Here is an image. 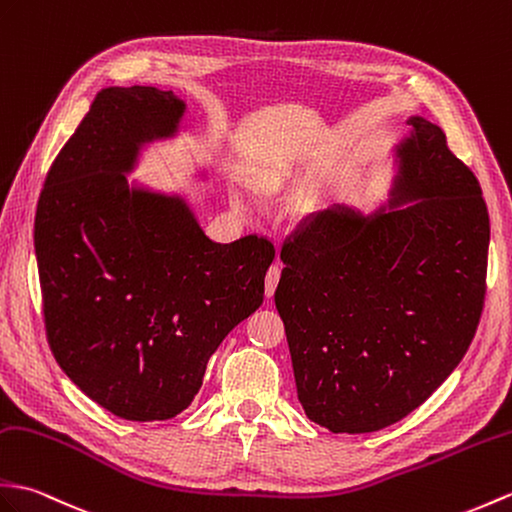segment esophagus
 Listing matches in <instances>:
<instances>
[{
  "label": "esophagus",
  "instance_id": "esophagus-1",
  "mask_svg": "<svg viewBox=\"0 0 512 512\" xmlns=\"http://www.w3.org/2000/svg\"><path fill=\"white\" fill-rule=\"evenodd\" d=\"M279 277H281V268L279 264H272L266 272V296H272L277 290V283H279Z\"/></svg>",
  "mask_w": 512,
  "mask_h": 512
}]
</instances>
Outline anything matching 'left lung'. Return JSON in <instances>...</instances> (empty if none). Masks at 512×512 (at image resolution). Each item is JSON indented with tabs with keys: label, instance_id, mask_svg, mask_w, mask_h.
<instances>
[{
	"label": "left lung",
	"instance_id": "obj_1",
	"mask_svg": "<svg viewBox=\"0 0 512 512\" xmlns=\"http://www.w3.org/2000/svg\"><path fill=\"white\" fill-rule=\"evenodd\" d=\"M399 194L423 200L362 220L305 216L285 235L275 305L307 417L366 434L408 417L454 371L480 325L489 209L436 124L414 117Z\"/></svg>",
	"mask_w": 512,
	"mask_h": 512
}]
</instances>
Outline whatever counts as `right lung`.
Returning <instances> with one entry per match:
<instances>
[{"instance_id": "obj_1", "label": "right lung", "mask_w": 512, "mask_h": 512, "mask_svg": "<svg viewBox=\"0 0 512 512\" xmlns=\"http://www.w3.org/2000/svg\"><path fill=\"white\" fill-rule=\"evenodd\" d=\"M172 91L109 87L58 152L34 216L43 323L56 362L126 421H165L202 386L229 331L264 301L275 244L211 242L178 198L130 192L139 141L170 135Z\"/></svg>"}]
</instances>
